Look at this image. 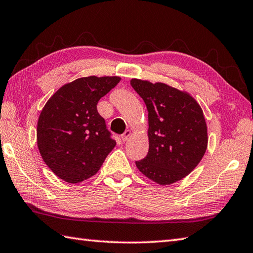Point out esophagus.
I'll return each mask as SVG.
<instances>
[{
  "label": "esophagus",
  "instance_id": "obj_1",
  "mask_svg": "<svg viewBox=\"0 0 253 253\" xmlns=\"http://www.w3.org/2000/svg\"><path fill=\"white\" fill-rule=\"evenodd\" d=\"M130 135H131V131L130 130H126L125 132L123 133V135L121 136V138H122V140L123 141H127L128 139H129V137H130Z\"/></svg>",
  "mask_w": 253,
  "mask_h": 253
}]
</instances>
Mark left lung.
<instances>
[{"instance_id": "obj_1", "label": "left lung", "mask_w": 253, "mask_h": 253, "mask_svg": "<svg viewBox=\"0 0 253 253\" xmlns=\"http://www.w3.org/2000/svg\"><path fill=\"white\" fill-rule=\"evenodd\" d=\"M130 84L146 104L149 124V151L136 161L138 170L160 185L184 179L207 149L202 107L191 94L166 83L131 79Z\"/></svg>"}]
</instances>
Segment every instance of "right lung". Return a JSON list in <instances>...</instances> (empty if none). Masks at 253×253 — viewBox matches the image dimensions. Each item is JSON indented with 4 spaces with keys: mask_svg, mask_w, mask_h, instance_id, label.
<instances>
[{
    "mask_svg": "<svg viewBox=\"0 0 253 253\" xmlns=\"http://www.w3.org/2000/svg\"><path fill=\"white\" fill-rule=\"evenodd\" d=\"M120 81V77L77 79L44 104L37 123V146L59 179L72 184L90 179L116 146L96 105Z\"/></svg>",
    "mask_w": 253,
    "mask_h": 253,
    "instance_id": "obj_1",
    "label": "right lung"
}]
</instances>
